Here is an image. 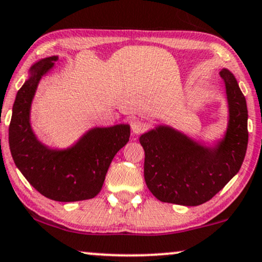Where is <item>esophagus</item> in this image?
Masks as SVG:
<instances>
[{
  "instance_id": "1",
  "label": "esophagus",
  "mask_w": 262,
  "mask_h": 262,
  "mask_svg": "<svg viewBox=\"0 0 262 262\" xmlns=\"http://www.w3.org/2000/svg\"><path fill=\"white\" fill-rule=\"evenodd\" d=\"M146 123L144 121H140V119H137V121L132 123V132H133L134 134H141L143 132L146 130Z\"/></svg>"
}]
</instances>
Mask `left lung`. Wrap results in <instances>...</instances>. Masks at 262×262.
<instances>
[{
  "label": "left lung",
  "mask_w": 262,
  "mask_h": 262,
  "mask_svg": "<svg viewBox=\"0 0 262 262\" xmlns=\"http://www.w3.org/2000/svg\"><path fill=\"white\" fill-rule=\"evenodd\" d=\"M220 75L226 85L229 119L225 138L216 146H204L166 125L140 137L145 182L162 203H206L241 169L249 137L247 101L231 72L222 69Z\"/></svg>",
  "instance_id": "1"
}]
</instances>
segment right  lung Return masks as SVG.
<instances>
[{"label": "right lung", "instance_id": "1", "mask_svg": "<svg viewBox=\"0 0 262 262\" xmlns=\"http://www.w3.org/2000/svg\"><path fill=\"white\" fill-rule=\"evenodd\" d=\"M57 59L52 56L36 62L18 90L9 123V149L21 174L43 196L61 203L93 199L102 188L113 157L129 141L130 128H94L66 150L41 144L30 125L31 101L42 75Z\"/></svg>", "mask_w": 262, "mask_h": 262}]
</instances>
